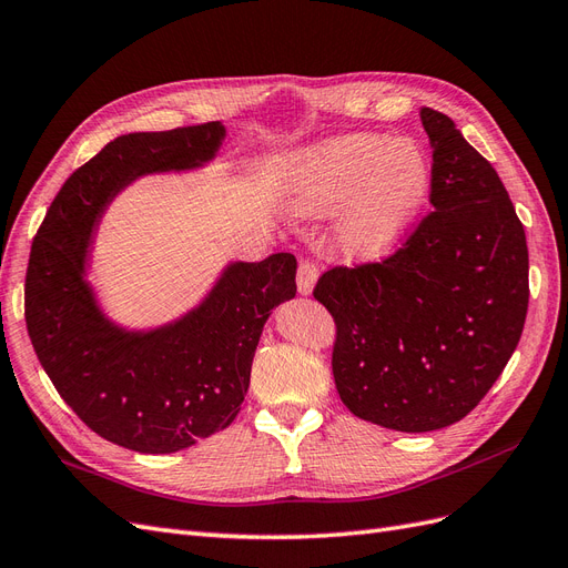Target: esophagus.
Returning <instances> with one entry per match:
<instances>
[{
	"mask_svg": "<svg viewBox=\"0 0 568 568\" xmlns=\"http://www.w3.org/2000/svg\"><path fill=\"white\" fill-rule=\"evenodd\" d=\"M317 274H320V270H317L315 263L301 261L298 272H296L298 294H303V296H311V294H313V288H315V284H317Z\"/></svg>",
	"mask_w": 568,
	"mask_h": 568,
	"instance_id": "obj_1",
	"label": "esophagus"
}]
</instances>
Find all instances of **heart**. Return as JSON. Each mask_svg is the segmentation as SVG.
<instances>
[{
	"label": "heart",
	"instance_id": "1",
	"mask_svg": "<svg viewBox=\"0 0 568 568\" xmlns=\"http://www.w3.org/2000/svg\"><path fill=\"white\" fill-rule=\"evenodd\" d=\"M426 151L390 134H341L291 165L286 201L301 215L343 211L336 239L353 261H379L407 236L432 194Z\"/></svg>",
	"mask_w": 568,
	"mask_h": 568
}]
</instances>
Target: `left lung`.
<instances>
[{"label":"left lung","instance_id":"1","mask_svg":"<svg viewBox=\"0 0 568 568\" xmlns=\"http://www.w3.org/2000/svg\"><path fill=\"white\" fill-rule=\"evenodd\" d=\"M432 205L384 263L324 272L334 382L355 417L405 434L445 428L509 363L528 311V246L495 168L448 115L422 109Z\"/></svg>","mask_w":568,"mask_h":568}]
</instances>
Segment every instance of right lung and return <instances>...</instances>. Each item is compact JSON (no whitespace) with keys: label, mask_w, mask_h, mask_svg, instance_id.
Instances as JSON below:
<instances>
[{"label":"right lung","mask_w":568,"mask_h":568,"mask_svg":"<svg viewBox=\"0 0 568 568\" xmlns=\"http://www.w3.org/2000/svg\"><path fill=\"white\" fill-rule=\"evenodd\" d=\"M225 125L120 134L65 180L32 242L26 324L61 398L94 434L134 453L168 455L227 428L274 307L296 296V257L232 261L199 305L173 322L130 329L88 280L94 232L113 199L146 175L205 168Z\"/></svg>","instance_id":"obj_1"}]
</instances>
